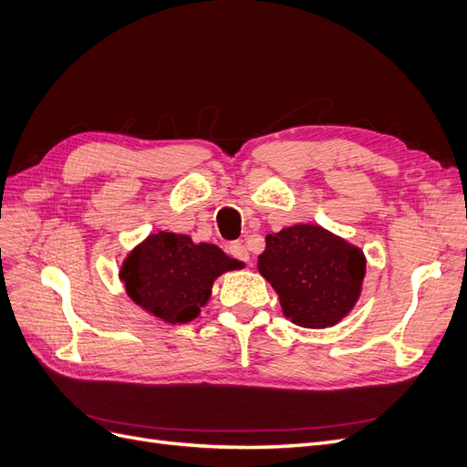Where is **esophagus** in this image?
<instances>
[{
	"label": "esophagus",
	"mask_w": 467,
	"mask_h": 467,
	"mask_svg": "<svg viewBox=\"0 0 467 467\" xmlns=\"http://www.w3.org/2000/svg\"><path fill=\"white\" fill-rule=\"evenodd\" d=\"M229 254H231L233 257H236V260H240V262H248V260H250L248 248H246L243 243H231V244H229Z\"/></svg>",
	"instance_id": "34e87169"
}]
</instances>
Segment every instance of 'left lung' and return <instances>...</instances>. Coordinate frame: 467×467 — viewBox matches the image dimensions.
Here are the masks:
<instances>
[{"label": "left lung", "instance_id": "8db88e82", "mask_svg": "<svg viewBox=\"0 0 467 467\" xmlns=\"http://www.w3.org/2000/svg\"><path fill=\"white\" fill-rule=\"evenodd\" d=\"M257 269L279 295L285 317L325 329L347 317L366 277V255L319 224H295L265 236Z\"/></svg>", "mask_w": 467, "mask_h": 467}]
</instances>
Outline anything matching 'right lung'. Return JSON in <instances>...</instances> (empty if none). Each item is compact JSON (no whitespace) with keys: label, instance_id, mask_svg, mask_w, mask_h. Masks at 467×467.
I'll list each match as a JSON object with an SVG mask.
<instances>
[{"label":"right lung","instance_id":"right-lung-1","mask_svg":"<svg viewBox=\"0 0 467 467\" xmlns=\"http://www.w3.org/2000/svg\"><path fill=\"white\" fill-rule=\"evenodd\" d=\"M215 244H194L192 238L160 231L138 244L123 262L119 279L129 298L165 323H188L200 316L219 275L240 269Z\"/></svg>","mask_w":467,"mask_h":467}]
</instances>
